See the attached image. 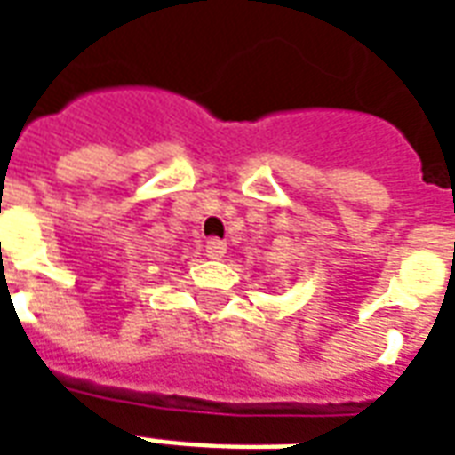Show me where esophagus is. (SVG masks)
<instances>
[{
    "label": "esophagus",
    "mask_w": 455,
    "mask_h": 455,
    "mask_svg": "<svg viewBox=\"0 0 455 455\" xmlns=\"http://www.w3.org/2000/svg\"><path fill=\"white\" fill-rule=\"evenodd\" d=\"M224 253H227V243L219 241V238H209L207 246H204V256L212 258V260H219V258H224Z\"/></svg>",
    "instance_id": "obj_1"
}]
</instances>
